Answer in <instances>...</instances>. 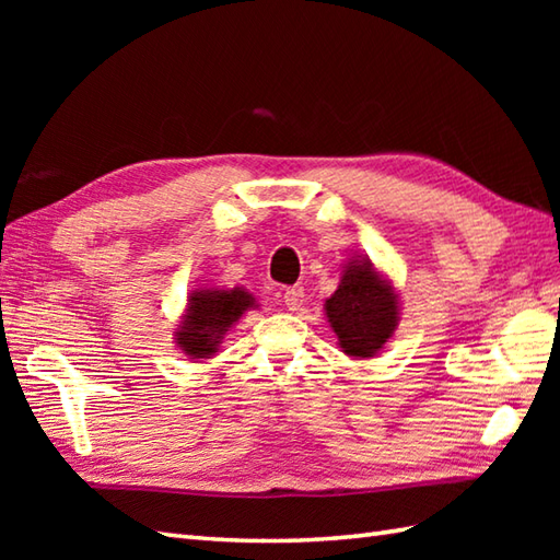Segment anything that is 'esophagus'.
I'll return each mask as SVG.
<instances>
[{"label":"esophagus","instance_id":"1","mask_svg":"<svg viewBox=\"0 0 560 560\" xmlns=\"http://www.w3.org/2000/svg\"><path fill=\"white\" fill-rule=\"evenodd\" d=\"M303 287H291L283 291V305L289 307V311H301L303 305Z\"/></svg>","mask_w":560,"mask_h":560}]
</instances>
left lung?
Returning <instances> with one entry per match:
<instances>
[{
	"instance_id": "1",
	"label": "left lung",
	"mask_w": 560,
	"mask_h": 560,
	"mask_svg": "<svg viewBox=\"0 0 560 560\" xmlns=\"http://www.w3.org/2000/svg\"><path fill=\"white\" fill-rule=\"evenodd\" d=\"M339 347L353 359H371L399 325V295L371 259H351L339 289L325 303Z\"/></svg>"
}]
</instances>
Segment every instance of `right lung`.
<instances>
[{
    "mask_svg": "<svg viewBox=\"0 0 560 560\" xmlns=\"http://www.w3.org/2000/svg\"><path fill=\"white\" fill-rule=\"evenodd\" d=\"M255 305L253 293L245 289H197L189 293L187 311L175 331V343L189 359H211L225 331Z\"/></svg>",
    "mask_w": 560,
    "mask_h": 560,
    "instance_id": "1",
    "label": "right lung"
}]
</instances>
